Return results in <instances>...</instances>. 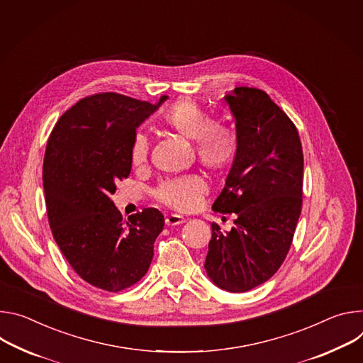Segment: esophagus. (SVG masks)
Returning <instances> with one entry per match:
<instances>
[{"label": "esophagus", "mask_w": 363, "mask_h": 363, "mask_svg": "<svg viewBox=\"0 0 363 363\" xmlns=\"http://www.w3.org/2000/svg\"><path fill=\"white\" fill-rule=\"evenodd\" d=\"M184 222V218L180 216V215H169L166 218V225L167 226H177V225H182Z\"/></svg>", "instance_id": "obj_1"}]
</instances>
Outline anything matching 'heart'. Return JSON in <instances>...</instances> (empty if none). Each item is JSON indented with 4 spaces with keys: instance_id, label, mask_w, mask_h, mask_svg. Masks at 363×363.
Returning a JSON list of instances; mask_svg holds the SVG:
<instances>
[{
    "instance_id": "heart-1",
    "label": "heart",
    "mask_w": 363,
    "mask_h": 363,
    "mask_svg": "<svg viewBox=\"0 0 363 363\" xmlns=\"http://www.w3.org/2000/svg\"><path fill=\"white\" fill-rule=\"evenodd\" d=\"M163 121L170 130L193 141L199 161L209 170L222 172L232 163L238 148L235 130L222 123H212L209 113L194 101L179 99L163 112ZM148 152V137L140 131L131 143V163L145 164ZM206 190L202 177L184 176L160 183L154 193L161 203L179 212H187L199 205Z\"/></svg>"
}]
</instances>
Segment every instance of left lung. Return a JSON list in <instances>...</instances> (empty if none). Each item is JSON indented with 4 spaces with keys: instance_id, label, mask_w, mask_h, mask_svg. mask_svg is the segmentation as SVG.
I'll return each mask as SVG.
<instances>
[{
    "instance_id": "left-lung-1",
    "label": "left lung",
    "mask_w": 363,
    "mask_h": 363,
    "mask_svg": "<svg viewBox=\"0 0 363 363\" xmlns=\"http://www.w3.org/2000/svg\"><path fill=\"white\" fill-rule=\"evenodd\" d=\"M235 118L238 148L212 209L235 213V228L212 223L205 269L229 293H245L269 279L291 247L303 202V148L296 125L255 88L225 95Z\"/></svg>"
}]
</instances>
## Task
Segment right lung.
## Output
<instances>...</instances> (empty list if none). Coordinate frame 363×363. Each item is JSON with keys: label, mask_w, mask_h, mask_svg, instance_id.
I'll return each mask as SVG.
<instances>
[{"label": "right lung", "mask_w": 363, "mask_h": 363, "mask_svg": "<svg viewBox=\"0 0 363 363\" xmlns=\"http://www.w3.org/2000/svg\"><path fill=\"white\" fill-rule=\"evenodd\" d=\"M169 96L151 104L113 92L80 99L55 125L43 163L53 238L86 283L121 291L150 268L164 216L154 208L123 220L111 194L131 173L137 128Z\"/></svg>", "instance_id": "right-lung-1"}]
</instances>
